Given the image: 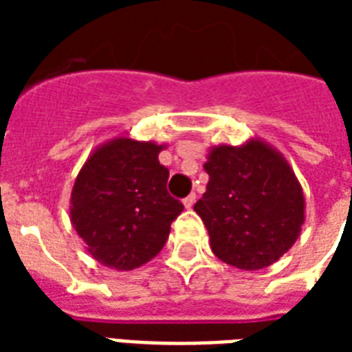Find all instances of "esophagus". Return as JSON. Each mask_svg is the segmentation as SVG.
<instances>
[{
    "mask_svg": "<svg viewBox=\"0 0 352 352\" xmlns=\"http://www.w3.org/2000/svg\"><path fill=\"white\" fill-rule=\"evenodd\" d=\"M195 199H197V195H195V193H190V195L182 201V203H184V208H192L193 204H195Z\"/></svg>",
    "mask_w": 352,
    "mask_h": 352,
    "instance_id": "esophagus-1",
    "label": "esophagus"
}]
</instances>
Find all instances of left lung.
Masks as SVG:
<instances>
[{
    "mask_svg": "<svg viewBox=\"0 0 352 352\" xmlns=\"http://www.w3.org/2000/svg\"><path fill=\"white\" fill-rule=\"evenodd\" d=\"M204 170L210 181L193 210L221 261L259 270L292 248L305 223V197L283 153L252 137L210 148Z\"/></svg>",
    "mask_w": 352,
    "mask_h": 352,
    "instance_id": "1",
    "label": "left lung"
}]
</instances>
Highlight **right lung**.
<instances>
[{
	"instance_id": "add662e5",
	"label": "right lung",
	"mask_w": 352,
	"mask_h": 352,
	"mask_svg": "<svg viewBox=\"0 0 352 352\" xmlns=\"http://www.w3.org/2000/svg\"><path fill=\"white\" fill-rule=\"evenodd\" d=\"M166 144L120 135L93 149L71 192V225L104 267L133 270L166 245L184 206L166 190Z\"/></svg>"
}]
</instances>
